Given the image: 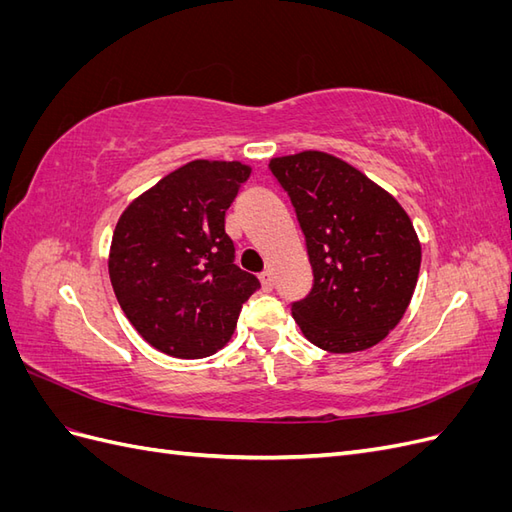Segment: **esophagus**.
I'll use <instances>...</instances> for the list:
<instances>
[{
    "label": "esophagus",
    "mask_w": 512,
    "mask_h": 512,
    "mask_svg": "<svg viewBox=\"0 0 512 512\" xmlns=\"http://www.w3.org/2000/svg\"><path fill=\"white\" fill-rule=\"evenodd\" d=\"M260 284H262V290H267V292L273 290V275H271V271L260 273Z\"/></svg>",
    "instance_id": "obj_1"
}]
</instances>
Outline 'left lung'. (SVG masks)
Returning <instances> with one entry per match:
<instances>
[{"mask_svg": "<svg viewBox=\"0 0 512 512\" xmlns=\"http://www.w3.org/2000/svg\"><path fill=\"white\" fill-rule=\"evenodd\" d=\"M305 237L314 282L292 318L314 346L344 354L376 346L406 314L421 245L397 200L322 151L269 162Z\"/></svg>", "mask_w": 512, "mask_h": 512, "instance_id": "obj_1", "label": "left lung"}]
</instances>
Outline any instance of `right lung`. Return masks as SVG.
I'll use <instances>...</instances> for the list:
<instances>
[{
	"instance_id": "1",
	"label": "right lung",
	"mask_w": 512,
	"mask_h": 512,
	"mask_svg": "<svg viewBox=\"0 0 512 512\" xmlns=\"http://www.w3.org/2000/svg\"><path fill=\"white\" fill-rule=\"evenodd\" d=\"M250 173L241 162L194 160L138 196L115 226V297L138 335L175 359H205L226 346L260 288L235 265L224 228Z\"/></svg>"
}]
</instances>
